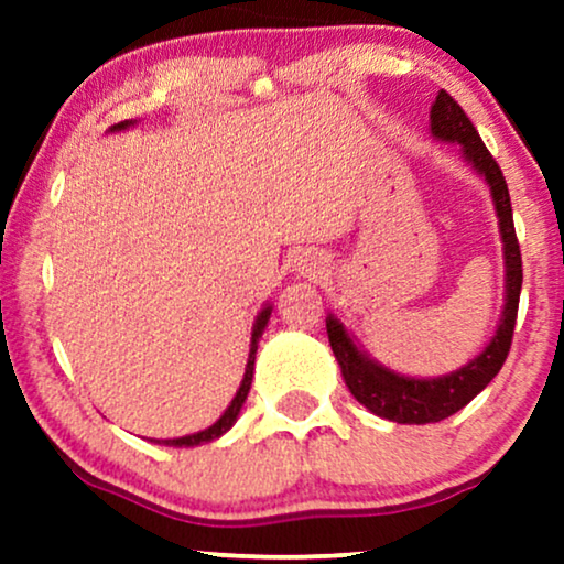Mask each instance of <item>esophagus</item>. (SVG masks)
Returning <instances> with one entry per match:
<instances>
[{"label": "esophagus", "mask_w": 564, "mask_h": 564, "mask_svg": "<svg viewBox=\"0 0 564 564\" xmlns=\"http://www.w3.org/2000/svg\"><path fill=\"white\" fill-rule=\"evenodd\" d=\"M300 273L304 278H318L326 273V257L318 254V251H304L300 257Z\"/></svg>", "instance_id": "obj_1"}]
</instances>
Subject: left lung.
Returning <instances> with one entry per match:
<instances>
[{"mask_svg":"<svg viewBox=\"0 0 564 564\" xmlns=\"http://www.w3.org/2000/svg\"><path fill=\"white\" fill-rule=\"evenodd\" d=\"M430 129L432 138L458 142V145H462L464 161L475 166V172L482 174L485 183L490 187V196H494L498 217V232H501L503 243L507 302H503L501 323H498L488 347H485L475 360H469L467 366H462L458 371H451L437 379L403 377V373H394L387 366L377 364V360L368 358L366 352H360L358 345L352 341V336L345 332V326H341L334 315H328V341H332V349L336 360H339L341 377H345L349 392H352L355 400H358L360 405H366L371 413L398 424L443 422V419L462 411L471 398H477V394L490 384V379L501 371L503 360H507L509 355L522 289L520 241H517L514 219H511L509 187L501 174V166H498L496 159L490 156V151L485 148L475 124L469 121V116L462 111V106H458L445 89H440L437 100L432 102Z\"/></svg>","mask_w":564,"mask_h":564,"instance_id":"obj_1","label":"left lung"}]
</instances>
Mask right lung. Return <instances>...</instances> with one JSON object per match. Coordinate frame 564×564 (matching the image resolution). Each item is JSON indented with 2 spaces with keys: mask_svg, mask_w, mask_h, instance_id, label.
<instances>
[{
  "mask_svg": "<svg viewBox=\"0 0 564 564\" xmlns=\"http://www.w3.org/2000/svg\"><path fill=\"white\" fill-rule=\"evenodd\" d=\"M134 121H121V124H113L111 132H119V129H127L132 127ZM270 310L273 307H264L260 315H257L254 321V328H251V349H249V364H246V373H243V381L241 387H238L236 398L230 400V405L225 408L223 416L217 419L215 424L206 426V430L200 432H193V435H185V437H174V440H164V445H174V448H193V445H200V443H212V440L223 437L225 432L230 430L232 424H236L238 413H241V405L246 400V394H249V387H251V377H254V358H257V341H260V336L264 332V326H268L270 321Z\"/></svg>",
  "mask_w": 564,
  "mask_h": 564,
  "instance_id": "1",
  "label": "right lung"
}]
</instances>
